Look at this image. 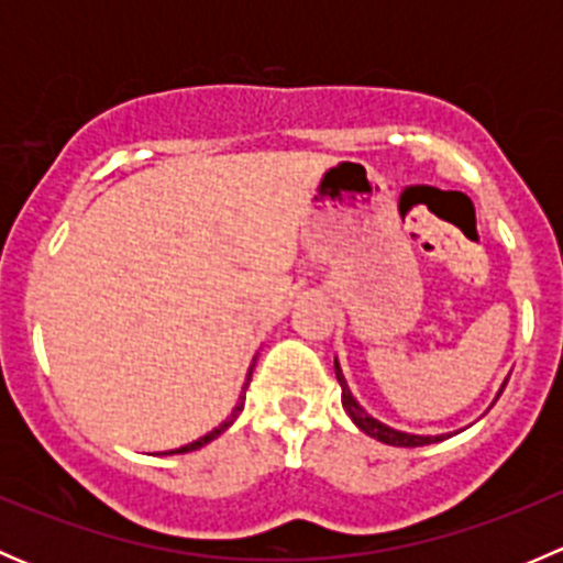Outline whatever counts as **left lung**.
I'll use <instances>...</instances> for the list:
<instances>
[{
	"label": "left lung",
	"mask_w": 563,
	"mask_h": 563,
	"mask_svg": "<svg viewBox=\"0 0 563 563\" xmlns=\"http://www.w3.org/2000/svg\"><path fill=\"white\" fill-rule=\"evenodd\" d=\"M334 376H338L340 389H343L340 400H343L345 413H349V417L354 419L356 428H360L362 433L371 435V439L382 441V444H389V446H428V444H435V441L446 439V435H411V433H400V430H395V428H387V424L378 422V419H373L371 413H367L365 408L354 400V395H351L349 384H345V378H343V371H340L338 360H334ZM504 387H507V384H504ZM501 391H498V395H501Z\"/></svg>",
	"instance_id": "1"
}]
</instances>
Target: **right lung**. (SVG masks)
<instances>
[{
    "label": "right lung",
    "instance_id": "obj_1",
    "mask_svg": "<svg viewBox=\"0 0 563 563\" xmlns=\"http://www.w3.org/2000/svg\"><path fill=\"white\" fill-rule=\"evenodd\" d=\"M250 373H253V371H250ZM247 382H250V376H247ZM245 387H247V384H245ZM242 408H245V389H242V397H240V402H236V406H234V411H231V417L225 419L223 424H218V428H214L212 433H207V435H203V439L192 441V444H187V446H179V450H172V455H179V452H192V450H198V446L209 444V441H212V439H218V435L223 433V430H229L231 424H234V419L240 417V411H242Z\"/></svg>",
    "mask_w": 563,
    "mask_h": 563
}]
</instances>
